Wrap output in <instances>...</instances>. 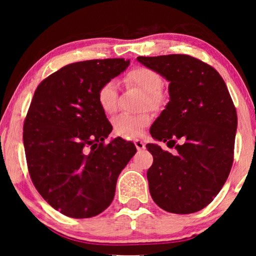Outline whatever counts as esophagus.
<instances>
[{"label":"esophagus","instance_id":"1","mask_svg":"<svg viewBox=\"0 0 256 256\" xmlns=\"http://www.w3.org/2000/svg\"><path fill=\"white\" fill-rule=\"evenodd\" d=\"M134 143H135L136 149H138V152H141V150H144L146 149V144L141 141V140H135Z\"/></svg>","mask_w":256,"mask_h":256}]
</instances>
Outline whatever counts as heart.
<instances>
[{"label":"heart","mask_w":256,"mask_h":256,"mask_svg":"<svg viewBox=\"0 0 256 256\" xmlns=\"http://www.w3.org/2000/svg\"><path fill=\"white\" fill-rule=\"evenodd\" d=\"M126 82L142 90L146 94L143 104L157 107L162 101L160 90L164 80L160 73L144 66H138L130 70L126 76ZM98 104L106 114H112L118 108V84L115 80H108L98 90ZM152 122V116L143 112L138 114L122 113L113 118V128L116 134L124 138H136L144 132L146 126Z\"/></svg>","instance_id":"1"}]
</instances>
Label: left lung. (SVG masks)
<instances>
[{"label":"left lung","mask_w":256,"mask_h":256,"mask_svg":"<svg viewBox=\"0 0 256 256\" xmlns=\"http://www.w3.org/2000/svg\"><path fill=\"white\" fill-rule=\"evenodd\" d=\"M169 82L170 101L150 134L177 152L156 143L146 177L152 198L177 214L200 211L219 194L233 164L236 110L222 76L188 54L138 57ZM180 139L181 144H176Z\"/></svg>","instance_id":"left-lung-1"}]
</instances>
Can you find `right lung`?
<instances>
[{
    "label": "right lung",
    "mask_w": 256,
    "mask_h": 256,
    "mask_svg": "<svg viewBox=\"0 0 256 256\" xmlns=\"http://www.w3.org/2000/svg\"><path fill=\"white\" fill-rule=\"evenodd\" d=\"M128 65L124 58L73 62L34 90L23 126L28 169L42 197L70 218L104 211L136 152L121 138L104 144L113 128L96 98L100 86Z\"/></svg>",
    "instance_id": "add662e5"
}]
</instances>
